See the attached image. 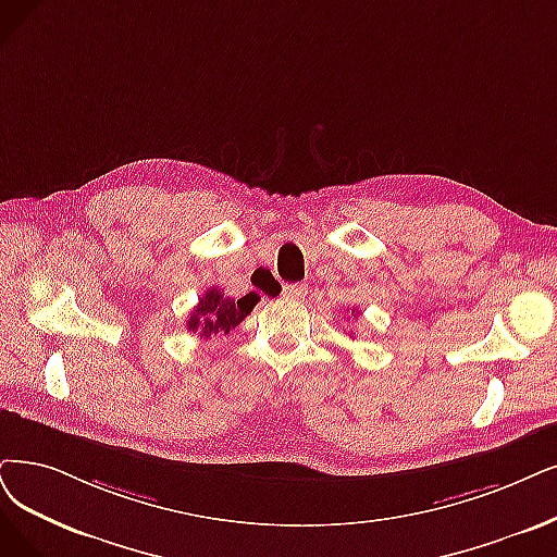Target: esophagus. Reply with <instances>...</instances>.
<instances>
[{
    "label": "esophagus",
    "instance_id": "obj_1",
    "mask_svg": "<svg viewBox=\"0 0 557 557\" xmlns=\"http://www.w3.org/2000/svg\"><path fill=\"white\" fill-rule=\"evenodd\" d=\"M308 295V285L304 283H295V285H283V293L281 297L283 299H301Z\"/></svg>",
    "mask_w": 557,
    "mask_h": 557
}]
</instances>
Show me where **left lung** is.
<instances>
[{
  "label": "left lung",
  "instance_id": "left-lung-1",
  "mask_svg": "<svg viewBox=\"0 0 557 557\" xmlns=\"http://www.w3.org/2000/svg\"><path fill=\"white\" fill-rule=\"evenodd\" d=\"M351 315H354V310H351Z\"/></svg>",
  "mask_w": 557,
  "mask_h": 557
}]
</instances>
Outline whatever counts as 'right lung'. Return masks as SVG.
Returning <instances> with one entry per match:
<instances>
[{
    "label": "right lung",
    "instance_id": "obj_1",
    "mask_svg": "<svg viewBox=\"0 0 557 557\" xmlns=\"http://www.w3.org/2000/svg\"><path fill=\"white\" fill-rule=\"evenodd\" d=\"M258 304V297L249 293L242 299L224 297V293L210 287L206 295L198 299V306L191 310L187 320V331L198 333L201 338L216 336V333H228L235 329L244 318H247L253 306Z\"/></svg>",
    "mask_w": 557,
    "mask_h": 557
}]
</instances>
